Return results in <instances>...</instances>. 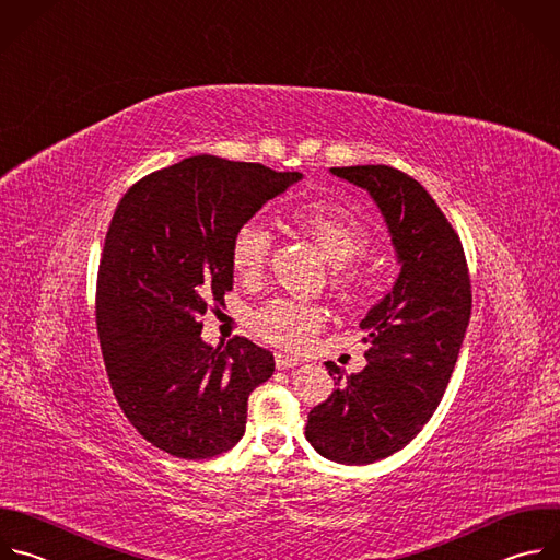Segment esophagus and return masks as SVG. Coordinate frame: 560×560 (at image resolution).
<instances>
[{"label":"esophagus","mask_w":560,"mask_h":560,"mask_svg":"<svg viewBox=\"0 0 560 560\" xmlns=\"http://www.w3.org/2000/svg\"><path fill=\"white\" fill-rule=\"evenodd\" d=\"M302 360L298 358H291V355H284V353H276V366L280 371H287V369H293V366H300Z\"/></svg>","instance_id":"34e87169"}]
</instances>
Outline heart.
<instances>
[{"label":"heart","mask_w":560,"mask_h":560,"mask_svg":"<svg viewBox=\"0 0 560 560\" xmlns=\"http://www.w3.org/2000/svg\"><path fill=\"white\" fill-rule=\"evenodd\" d=\"M295 225L311 236L322 249L330 267L342 269L362 256L371 243V236L362 222L340 202L326 198H313L298 205L291 213ZM273 249V234L258 220H245L236 228L230 245V258L236 273L245 280H256L265 273ZM335 287L353 298L362 282L358 276H342ZM324 324L319 306L295 302L289 298H276L254 313V328L260 338L284 347L304 349Z\"/></svg>","instance_id":"heart-1"}]
</instances>
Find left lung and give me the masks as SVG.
Listing matches in <instances>:
<instances>
[{
	"instance_id": "left-lung-1",
	"label": "left lung",
	"mask_w": 560,
	"mask_h": 560,
	"mask_svg": "<svg viewBox=\"0 0 560 560\" xmlns=\"http://www.w3.org/2000/svg\"><path fill=\"white\" fill-rule=\"evenodd\" d=\"M377 202L401 265L393 289L360 322L366 369L338 373L308 412L306 439L338 464L366 466L401 451L436 410L472 311L462 241L432 196L388 165L330 167Z\"/></svg>"
}]
</instances>
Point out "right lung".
Here are the masks:
<instances>
[{"mask_svg":"<svg viewBox=\"0 0 560 560\" xmlns=\"http://www.w3.org/2000/svg\"><path fill=\"white\" fill-rule=\"evenodd\" d=\"M300 178L200 154L143 176L112 215L96 278L101 353L128 421L172 457L232 451L249 395L273 375V355L247 338L205 345L200 315L234 287L236 228Z\"/></svg>","mask_w":560,"mask_h":560,"instance_id":"add662e5","label":"right lung"}]
</instances>
